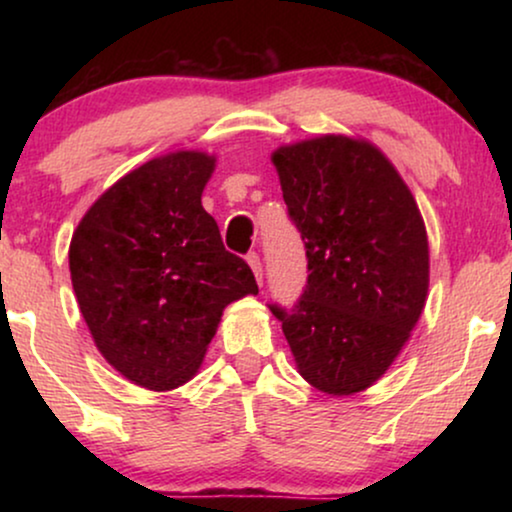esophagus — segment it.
I'll list each match as a JSON object with an SVG mask.
<instances>
[{"label": "esophagus", "instance_id": "obj_1", "mask_svg": "<svg viewBox=\"0 0 512 512\" xmlns=\"http://www.w3.org/2000/svg\"><path fill=\"white\" fill-rule=\"evenodd\" d=\"M247 263L251 265V270H254L258 284H263V263H261V256H258L256 251H249V254H247Z\"/></svg>", "mask_w": 512, "mask_h": 512}]
</instances>
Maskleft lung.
Returning <instances> with one entry per match:
<instances>
[{
  "label": "left lung",
  "mask_w": 512,
  "mask_h": 512,
  "mask_svg": "<svg viewBox=\"0 0 512 512\" xmlns=\"http://www.w3.org/2000/svg\"><path fill=\"white\" fill-rule=\"evenodd\" d=\"M272 163L310 275L296 305L270 310L312 387L356 394L387 373L422 317V214L389 158L363 139L324 135L279 146Z\"/></svg>",
  "instance_id": "8db88e82"
}]
</instances>
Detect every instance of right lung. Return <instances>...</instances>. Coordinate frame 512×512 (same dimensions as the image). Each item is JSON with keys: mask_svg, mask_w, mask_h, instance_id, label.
<instances>
[{"mask_svg": "<svg viewBox=\"0 0 512 512\" xmlns=\"http://www.w3.org/2000/svg\"><path fill=\"white\" fill-rule=\"evenodd\" d=\"M214 156L177 151L118 179L83 216L69 272L97 349L123 377L167 391L191 380L226 305L258 293L202 207Z\"/></svg>", "mask_w": 512, "mask_h": 512, "instance_id": "right-lung-1", "label": "right lung"}]
</instances>
